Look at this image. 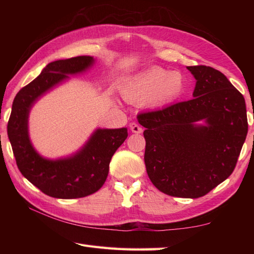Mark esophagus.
I'll return each mask as SVG.
<instances>
[{"label": "esophagus", "instance_id": "1", "mask_svg": "<svg viewBox=\"0 0 254 254\" xmlns=\"http://www.w3.org/2000/svg\"><path fill=\"white\" fill-rule=\"evenodd\" d=\"M130 130L133 132V133H136V134H139V133H142L143 132V128L138 126L137 123H135V122H132L131 124H130Z\"/></svg>", "mask_w": 254, "mask_h": 254}]
</instances>
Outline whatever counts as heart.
Segmentation results:
<instances>
[{
  "label": "heart",
  "mask_w": 254,
  "mask_h": 254,
  "mask_svg": "<svg viewBox=\"0 0 254 254\" xmlns=\"http://www.w3.org/2000/svg\"><path fill=\"white\" fill-rule=\"evenodd\" d=\"M187 78L179 71L154 66L145 71L124 77L120 83L123 98L153 108H164L175 104L186 95Z\"/></svg>",
  "instance_id": "b5f03b06"
}]
</instances>
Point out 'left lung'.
<instances>
[{"label": "left lung", "mask_w": 254, "mask_h": 254, "mask_svg": "<svg viewBox=\"0 0 254 254\" xmlns=\"http://www.w3.org/2000/svg\"><path fill=\"white\" fill-rule=\"evenodd\" d=\"M193 99L141 113L145 166L153 185L171 196L196 198L233 174L248 133L246 101L213 67L187 66Z\"/></svg>", "instance_id": "left-lung-1"}]
</instances>
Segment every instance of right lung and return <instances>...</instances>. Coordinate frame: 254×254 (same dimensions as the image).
<instances>
[{
	"mask_svg": "<svg viewBox=\"0 0 254 254\" xmlns=\"http://www.w3.org/2000/svg\"><path fill=\"white\" fill-rule=\"evenodd\" d=\"M95 63L89 56L51 62L13 101L7 135L16 164L27 180L52 197L78 198L98 191L107 179L113 154L127 137V127H98L76 152L55 159L44 157L31 143L28 122L36 102L67 82L69 75L86 73Z\"/></svg>",
	"mask_w": 254,
	"mask_h": 254,
	"instance_id": "add662e5",
	"label": "right lung"
}]
</instances>
